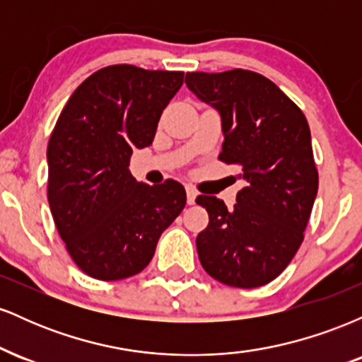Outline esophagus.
Listing matches in <instances>:
<instances>
[{"label": "esophagus", "mask_w": 362, "mask_h": 362, "mask_svg": "<svg viewBox=\"0 0 362 362\" xmlns=\"http://www.w3.org/2000/svg\"><path fill=\"white\" fill-rule=\"evenodd\" d=\"M187 192V204H195V199H197V192H195V189H192V187H187L185 189Z\"/></svg>", "instance_id": "obj_1"}]
</instances>
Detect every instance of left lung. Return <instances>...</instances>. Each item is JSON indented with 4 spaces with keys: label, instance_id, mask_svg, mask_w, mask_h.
Here are the masks:
<instances>
[{
    "label": "left lung",
    "instance_id": "1",
    "mask_svg": "<svg viewBox=\"0 0 362 362\" xmlns=\"http://www.w3.org/2000/svg\"><path fill=\"white\" fill-rule=\"evenodd\" d=\"M185 85L218 110L224 136L219 160L235 165L243 180L233 209L214 195L197 197L209 214L195 240L199 260L223 284L259 288L296 255L313 209L318 172L308 122L259 73H187Z\"/></svg>",
    "mask_w": 362,
    "mask_h": 362
}]
</instances>
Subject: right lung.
Segmentation results:
<instances>
[{
	"instance_id": "obj_1",
	"label": "right lung",
	"mask_w": 362,
	"mask_h": 362,
	"mask_svg": "<svg viewBox=\"0 0 362 362\" xmlns=\"http://www.w3.org/2000/svg\"><path fill=\"white\" fill-rule=\"evenodd\" d=\"M184 83L182 71L115 64L93 73L62 109L47 146V199L62 242L90 277L143 271L161 233L185 207L184 185H146L129 172Z\"/></svg>"
}]
</instances>
